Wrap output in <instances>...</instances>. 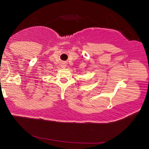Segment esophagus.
I'll return each mask as SVG.
<instances>
[{"mask_svg":"<svg viewBox=\"0 0 149 149\" xmlns=\"http://www.w3.org/2000/svg\"><path fill=\"white\" fill-rule=\"evenodd\" d=\"M61 66H62V68H66V64L65 62H64V63H62V65H61Z\"/></svg>","mask_w":149,"mask_h":149,"instance_id":"esophagus-1","label":"esophagus"}]
</instances>
